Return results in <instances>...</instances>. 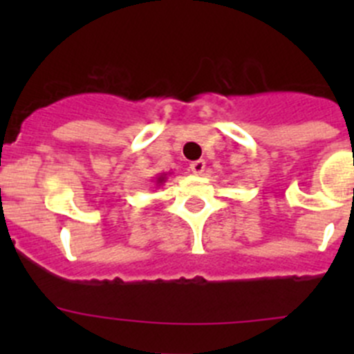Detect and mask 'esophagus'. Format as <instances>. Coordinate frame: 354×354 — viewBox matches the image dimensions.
<instances>
[{"label":"esophagus","mask_w":354,"mask_h":354,"mask_svg":"<svg viewBox=\"0 0 354 354\" xmlns=\"http://www.w3.org/2000/svg\"><path fill=\"white\" fill-rule=\"evenodd\" d=\"M190 169H192V173H195V174H202L203 171H205V160H203V159L194 160V162L190 164Z\"/></svg>","instance_id":"34e87169"}]
</instances>
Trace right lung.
Here are the masks:
<instances>
[{"instance_id": "1", "label": "right lung", "mask_w": 354, "mask_h": 354, "mask_svg": "<svg viewBox=\"0 0 354 354\" xmlns=\"http://www.w3.org/2000/svg\"><path fill=\"white\" fill-rule=\"evenodd\" d=\"M166 180H167V174L166 173L157 174L156 180H154V185H156V187H160V185H162V183H166Z\"/></svg>"}]
</instances>
